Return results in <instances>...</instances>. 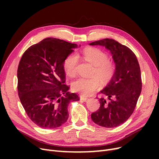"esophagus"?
<instances>
[{
    "mask_svg": "<svg viewBox=\"0 0 159 159\" xmlns=\"http://www.w3.org/2000/svg\"><path fill=\"white\" fill-rule=\"evenodd\" d=\"M80 98L81 100H83V101H84V102H85V101L87 100V99H88L87 96H85V95H80Z\"/></svg>",
    "mask_w": 159,
    "mask_h": 159,
    "instance_id": "esophagus-1",
    "label": "esophagus"
}]
</instances>
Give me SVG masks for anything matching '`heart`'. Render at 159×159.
I'll list each match as a JSON object with an SVG mask.
<instances>
[{
	"mask_svg": "<svg viewBox=\"0 0 159 159\" xmlns=\"http://www.w3.org/2000/svg\"><path fill=\"white\" fill-rule=\"evenodd\" d=\"M83 58L94 66L91 78H79L72 81L71 88L74 91L84 95L93 93L101 85V81L106 83L112 78L115 73V64L108 59L107 53L96 48H86L81 53ZM78 59L75 54H71L66 57L63 61L65 73L74 77L76 74V68ZM100 80H99V79Z\"/></svg>",
	"mask_w": 159,
	"mask_h": 159,
	"instance_id": "obj_1",
	"label": "heart"
}]
</instances>
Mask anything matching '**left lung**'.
<instances>
[{"mask_svg": "<svg viewBox=\"0 0 159 159\" xmlns=\"http://www.w3.org/2000/svg\"><path fill=\"white\" fill-rule=\"evenodd\" d=\"M91 46H105L112 54L115 71L110 82L101 91L99 109L91 113L92 121L104 127H117L133 113L141 92V70L135 54L126 46L113 39L93 42Z\"/></svg>", "mask_w": 159, "mask_h": 159, "instance_id": "1", "label": "left lung"}]
</instances>
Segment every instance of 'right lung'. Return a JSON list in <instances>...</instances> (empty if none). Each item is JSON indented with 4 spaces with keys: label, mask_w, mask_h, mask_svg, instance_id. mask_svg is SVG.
Listing matches in <instances>:
<instances>
[{
    "label": "right lung",
    "mask_w": 159,
    "mask_h": 159,
    "mask_svg": "<svg viewBox=\"0 0 159 159\" xmlns=\"http://www.w3.org/2000/svg\"><path fill=\"white\" fill-rule=\"evenodd\" d=\"M78 47L54 38H45L31 46L19 62L18 93L29 118L43 129L61 126L68 119L70 102L79 96L70 93L65 84L63 61Z\"/></svg>",
    "instance_id": "right-lung-1"
}]
</instances>
